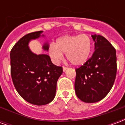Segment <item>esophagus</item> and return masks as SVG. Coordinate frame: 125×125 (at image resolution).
Wrapping results in <instances>:
<instances>
[{
  "instance_id": "34e87169",
  "label": "esophagus",
  "mask_w": 125,
  "mask_h": 125,
  "mask_svg": "<svg viewBox=\"0 0 125 125\" xmlns=\"http://www.w3.org/2000/svg\"><path fill=\"white\" fill-rule=\"evenodd\" d=\"M67 70H68V68H66V67H63V72H65Z\"/></svg>"
}]
</instances>
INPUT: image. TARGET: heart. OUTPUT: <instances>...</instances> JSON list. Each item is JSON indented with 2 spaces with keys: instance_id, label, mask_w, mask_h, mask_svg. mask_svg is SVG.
Instances as JSON below:
<instances>
[{
  "instance_id": "b5f03b06",
  "label": "heart",
  "mask_w": 125,
  "mask_h": 125,
  "mask_svg": "<svg viewBox=\"0 0 125 125\" xmlns=\"http://www.w3.org/2000/svg\"><path fill=\"white\" fill-rule=\"evenodd\" d=\"M92 39L87 35H64L58 38L49 47V54L55 63L63 58V53L74 65H82L86 62L92 50Z\"/></svg>"
}]
</instances>
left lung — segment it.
Returning a JSON list of instances; mask_svg holds the SVG:
<instances>
[{"mask_svg": "<svg viewBox=\"0 0 125 125\" xmlns=\"http://www.w3.org/2000/svg\"><path fill=\"white\" fill-rule=\"evenodd\" d=\"M92 57L76 69L75 92L82 101L94 103L103 99L112 88L116 75V49L103 36L93 35Z\"/></svg>", "mask_w": 125, "mask_h": 125, "instance_id": "obj_1", "label": "left lung"}]
</instances>
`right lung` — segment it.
Instances as JSON below:
<instances>
[{"label": "right lung", "instance_id": "1", "mask_svg": "<svg viewBox=\"0 0 125 125\" xmlns=\"http://www.w3.org/2000/svg\"><path fill=\"white\" fill-rule=\"evenodd\" d=\"M43 31L23 36L10 51V73L18 93L27 102L35 105H45L53 100L57 82L62 74V67L55 65L47 54L37 55L31 51L29 43L38 39ZM48 51L47 42L43 46Z\"/></svg>", "mask_w": 125, "mask_h": 125}]
</instances>
